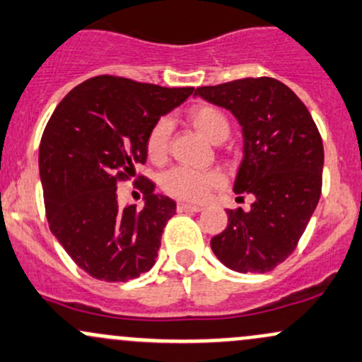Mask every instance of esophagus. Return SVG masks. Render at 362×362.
Here are the masks:
<instances>
[{"mask_svg": "<svg viewBox=\"0 0 362 362\" xmlns=\"http://www.w3.org/2000/svg\"><path fill=\"white\" fill-rule=\"evenodd\" d=\"M177 210L178 211H201L203 210V206H199V204H189V203H178L177 204Z\"/></svg>", "mask_w": 362, "mask_h": 362, "instance_id": "34e87169", "label": "esophagus"}]
</instances>
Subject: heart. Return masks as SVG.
Segmentation results:
<instances>
[{"label":"heart","mask_w":362,"mask_h":362,"mask_svg":"<svg viewBox=\"0 0 362 362\" xmlns=\"http://www.w3.org/2000/svg\"><path fill=\"white\" fill-rule=\"evenodd\" d=\"M189 123L196 128L203 136L211 142H222L229 136L230 123L223 111L210 104H197L189 109ZM170 144V123L166 119H159L152 124L147 133L146 151L151 161L163 163L168 156ZM222 182L218 171H197L187 166H175L166 171L161 178V185L171 196L184 201H201L211 189Z\"/></svg>","instance_id":"1"}]
</instances>
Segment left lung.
I'll return each instance as SVG.
<instances>
[{
	"mask_svg": "<svg viewBox=\"0 0 362 362\" xmlns=\"http://www.w3.org/2000/svg\"><path fill=\"white\" fill-rule=\"evenodd\" d=\"M196 95L238 117L245 158L234 191L255 196L250 211L227 210L213 253L232 271H272L295 251L321 197V133L295 91L267 76L201 86Z\"/></svg>",
	"mask_w": 362,
	"mask_h": 362,
	"instance_id": "1",
	"label": "left lung"
}]
</instances>
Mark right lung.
I'll return each instance as SVG.
<instances>
[{
    "instance_id": "1",
    "label": "right lung",
    "mask_w": 362,
    "mask_h": 362,
    "mask_svg": "<svg viewBox=\"0 0 362 362\" xmlns=\"http://www.w3.org/2000/svg\"><path fill=\"white\" fill-rule=\"evenodd\" d=\"M194 91L95 76L72 88L48 119L40 144V175L50 230L79 269L105 283L151 271L177 204L154 194L144 175V208L117 206V184L147 161L156 121Z\"/></svg>"
}]
</instances>
